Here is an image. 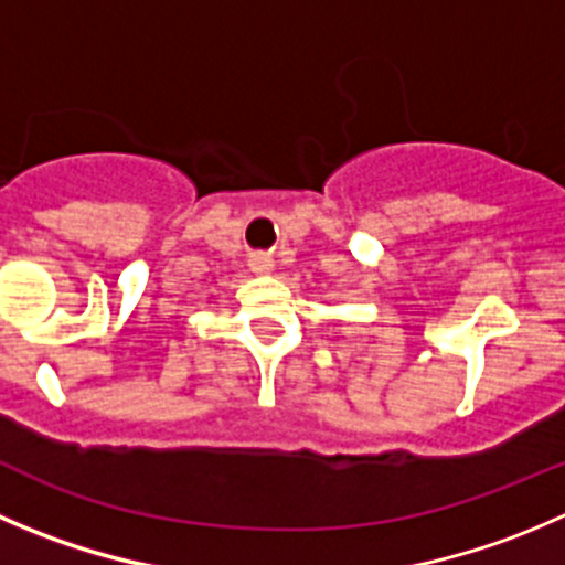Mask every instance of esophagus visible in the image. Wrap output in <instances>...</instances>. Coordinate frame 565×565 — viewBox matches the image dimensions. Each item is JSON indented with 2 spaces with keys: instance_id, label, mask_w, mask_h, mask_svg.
I'll return each mask as SVG.
<instances>
[{
  "instance_id": "1",
  "label": "esophagus",
  "mask_w": 565,
  "mask_h": 565,
  "mask_svg": "<svg viewBox=\"0 0 565 565\" xmlns=\"http://www.w3.org/2000/svg\"><path fill=\"white\" fill-rule=\"evenodd\" d=\"M248 265L254 273H270L273 270V259L267 254H250Z\"/></svg>"
}]
</instances>
